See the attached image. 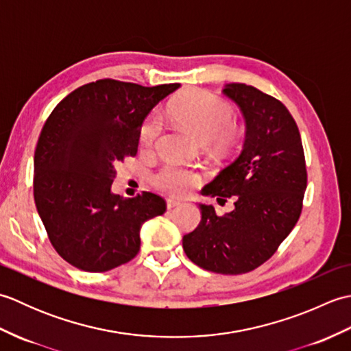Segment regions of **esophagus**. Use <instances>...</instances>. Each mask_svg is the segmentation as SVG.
<instances>
[{
	"mask_svg": "<svg viewBox=\"0 0 351 351\" xmlns=\"http://www.w3.org/2000/svg\"><path fill=\"white\" fill-rule=\"evenodd\" d=\"M166 204H167V208H169V210H171V208H175V206H178V205H181V200H180V199L169 197V199L166 200Z\"/></svg>",
	"mask_w": 351,
	"mask_h": 351,
	"instance_id": "obj_1",
	"label": "esophagus"
}]
</instances>
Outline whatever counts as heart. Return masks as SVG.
Listing matches in <instances>:
<instances>
[{
  "instance_id": "b5f03b06",
  "label": "heart",
  "mask_w": 351,
  "mask_h": 351,
  "mask_svg": "<svg viewBox=\"0 0 351 351\" xmlns=\"http://www.w3.org/2000/svg\"><path fill=\"white\" fill-rule=\"evenodd\" d=\"M178 122L193 134L211 141L214 146L228 149L234 143V110L226 101L206 90H193L181 96L170 108ZM162 130L160 114H149L141 123L138 141L143 149H151ZM152 184L167 195H187L200 184V175L195 170L164 164L152 175Z\"/></svg>"
}]
</instances>
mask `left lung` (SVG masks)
<instances>
[{
  "mask_svg": "<svg viewBox=\"0 0 351 351\" xmlns=\"http://www.w3.org/2000/svg\"><path fill=\"white\" fill-rule=\"evenodd\" d=\"M245 119L240 155L204 189L235 210L219 215L200 204L202 219L184 235L193 263L219 274H244L270 259L299 221L308 184L302 137L288 108L252 86L223 88Z\"/></svg>",
  "mask_w": 351,
  "mask_h": 351,
  "instance_id": "8db88e82",
  "label": "left lung"
}]
</instances>
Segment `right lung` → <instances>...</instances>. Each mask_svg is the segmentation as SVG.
<instances>
[{
  "label": "right lung",
  "mask_w": 351,
  "mask_h": 351,
  "mask_svg": "<svg viewBox=\"0 0 351 351\" xmlns=\"http://www.w3.org/2000/svg\"><path fill=\"white\" fill-rule=\"evenodd\" d=\"M180 84L143 87L111 78L75 88L45 122L34 151L33 193L52 247L84 271H108L140 250V228L166 211L151 191L111 195L114 166L137 155L138 131Z\"/></svg>",
  "instance_id": "add662e5"
}]
</instances>
